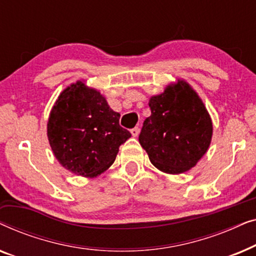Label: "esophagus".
Listing matches in <instances>:
<instances>
[{
    "label": "esophagus",
    "instance_id": "34e87169",
    "mask_svg": "<svg viewBox=\"0 0 256 256\" xmlns=\"http://www.w3.org/2000/svg\"><path fill=\"white\" fill-rule=\"evenodd\" d=\"M130 132H132V135L134 136V138H136V136H138V132H140V129H138V127L132 128V130H130Z\"/></svg>",
    "mask_w": 256,
    "mask_h": 256
}]
</instances>
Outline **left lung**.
<instances>
[{
  "label": "left lung",
  "mask_w": 256,
  "mask_h": 256,
  "mask_svg": "<svg viewBox=\"0 0 256 256\" xmlns=\"http://www.w3.org/2000/svg\"><path fill=\"white\" fill-rule=\"evenodd\" d=\"M149 107L152 115L143 122L138 141L150 162L172 174L194 168L212 138L211 118L198 94L182 80L152 96Z\"/></svg>",
  "instance_id": "1"
}]
</instances>
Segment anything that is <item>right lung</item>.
I'll use <instances>...</instances> for the list:
<instances>
[{
	"instance_id": "right-lung-1",
	"label": "right lung",
	"mask_w": 256,
	"mask_h": 256,
	"mask_svg": "<svg viewBox=\"0 0 256 256\" xmlns=\"http://www.w3.org/2000/svg\"><path fill=\"white\" fill-rule=\"evenodd\" d=\"M118 120L120 113L98 90L73 84L59 96L48 118V138L56 158L79 176L102 174L132 136Z\"/></svg>"
}]
</instances>
